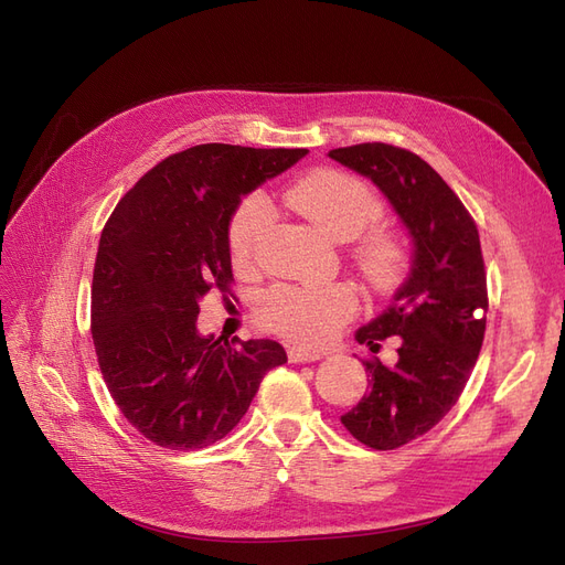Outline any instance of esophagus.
<instances>
[{
    "instance_id": "obj_1",
    "label": "esophagus",
    "mask_w": 565,
    "mask_h": 565,
    "mask_svg": "<svg viewBox=\"0 0 565 565\" xmlns=\"http://www.w3.org/2000/svg\"><path fill=\"white\" fill-rule=\"evenodd\" d=\"M287 358H289V363H313V361H320L322 353H318V351H309V349L292 347V349L287 351Z\"/></svg>"
}]
</instances>
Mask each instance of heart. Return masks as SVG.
<instances>
[{
	"label": "heart",
	"mask_w": 565,
	"mask_h": 565,
	"mask_svg": "<svg viewBox=\"0 0 565 565\" xmlns=\"http://www.w3.org/2000/svg\"><path fill=\"white\" fill-rule=\"evenodd\" d=\"M292 212L309 218L334 241H353L382 216V200L372 188L341 169H316L289 183L282 193ZM270 224V204L264 195L245 198L228 221V249L235 266H249L264 231ZM403 252L386 233H372L361 245V262L377 282H386L401 268ZM355 311L349 285H276L256 303V318L266 330L301 344H322Z\"/></svg>",
	"instance_id": "heart-1"
}]
</instances>
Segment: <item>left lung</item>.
Here are the masks:
<instances>
[{"instance_id": "left-lung-1", "label": "left lung", "mask_w": 565, "mask_h": 565, "mask_svg": "<svg viewBox=\"0 0 565 565\" xmlns=\"http://www.w3.org/2000/svg\"><path fill=\"white\" fill-rule=\"evenodd\" d=\"M328 156L380 188L413 237L405 282L355 332L380 351L398 337V363L365 361L370 393L341 424L374 450L424 436L465 391L486 334L488 287L478 228L452 188L415 152L388 143L334 148Z\"/></svg>"}]
</instances>
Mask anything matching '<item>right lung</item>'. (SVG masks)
Wrapping results in <instances>:
<instances>
[{
	"instance_id": "obj_1",
	"label": "right lung",
	"mask_w": 565,
	"mask_h": 565,
	"mask_svg": "<svg viewBox=\"0 0 565 565\" xmlns=\"http://www.w3.org/2000/svg\"><path fill=\"white\" fill-rule=\"evenodd\" d=\"M306 148L202 143L169 156L117 202L92 285L98 367L119 413L156 446L200 450L243 419L264 374L287 363L270 339L198 332L200 299L228 292V221L243 195Z\"/></svg>"
}]
</instances>
